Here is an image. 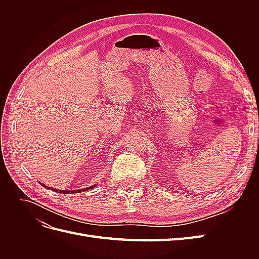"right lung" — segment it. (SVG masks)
Listing matches in <instances>:
<instances>
[{
	"mask_svg": "<svg viewBox=\"0 0 259 259\" xmlns=\"http://www.w3.org/2000/svg\"><path fill=\"white\" fill-rule=\"evenodd\" d=\"M43 187H46V186H44L43 184H41ZM95 187V186H94ZM49 188V187H48ZM90 188H93V186L92 187H89V188H84V189H82V190H71V191H69V190H57V189H54V191H56V192H60V193H64V194H69V193H75V192H81V191H85L86 189H90ZM50 189V188H49Z\"/></svg>",
	"mask_w": 259,
	"mask_h": 259,
	"instance_id": "right-lung-1",
	"label": "right lung"
}]
</instances>
